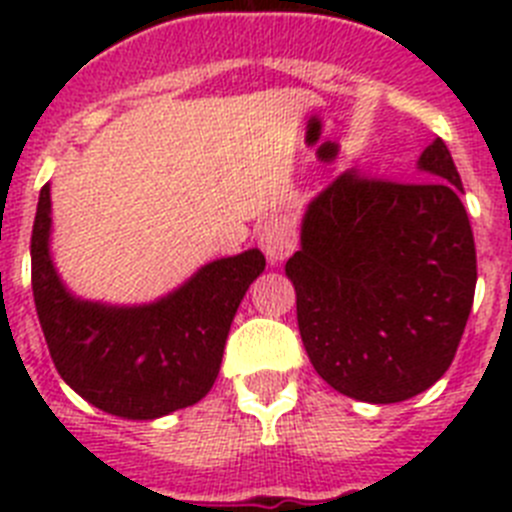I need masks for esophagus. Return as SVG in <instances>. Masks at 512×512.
Instances as JSON below:
<instances>
[{
  "instance_id": "34e87169",
  "label": "esophagus",
  "mask_w": 512,
  "mask_h": 512,
  "mask_svg": "<svg viewBox=\"0 0 512 512\" xmlns=\"http://www.w3.org/2000/svg\"><path fill=\"white\" fill-rule=\"evenodd\" d=\"M297 246V230L289 215L269 217L261 228V248H264L266 259L279 264L295 251Z\"/></svg>"
}]
</instances>
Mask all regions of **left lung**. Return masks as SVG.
I'll use <instances>...</instances> for the list:
<instances>
[{"label":"left lung","instance_id":"obj_1","mask_svg":"<svg viewBox=\"0 0 512 512\" xmlns=\"http://www.w3.org/2000/svg\"><path fill=\"white\" fill-rule=\"evenodd\" d=\"M418 169L420 182L338 176L310 202L284 266L315 372L374 405L410 400L446 374L474 302L472 225L441 138Z\"/></svg>","mask_w":512,"mask_h":512}]
</instances>
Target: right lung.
<instances>
[{
    "label": "right lung",
    "mask_w": 512,
    "mask_h": 512,
    "mask_svg": "<svg viewBox=\"0 0 512 512\" xmlns=\"http://www.w3.org/2000/svg\"><path fill=\"white\" fill-rule=\"evenodd\" d=\"M51 187L40 189L30 256L40 328L58 374L94 408L153 420L200 402L215 384L246 289L264 271L259 248L202 266L151 305L112 307L66 292L48 253Z\"/></svg>",
    "instance_id": "add662e5"
}]
</instances>
